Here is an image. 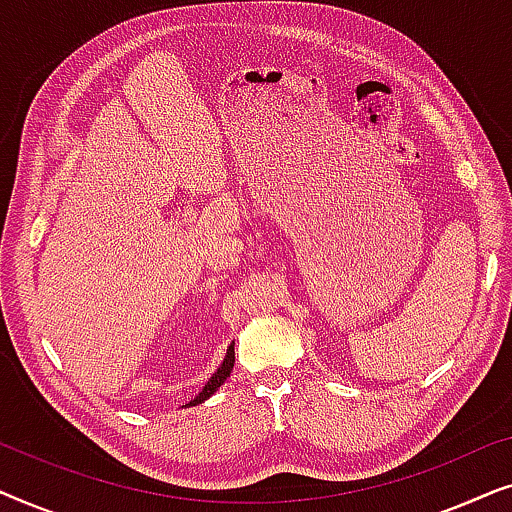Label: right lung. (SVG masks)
<instances>
[{
	"label": "right lung",
	"instance_id": "add662e5",
	"mask_svg": "<svg viewBox=\"0 0 512 512\" xmlns=\"http://www.w3.org/2000/svg\"><path fill=\"white\" fill-rule=\"evenodd\" d=\"M233 366H235V342H233V345H230V347H228L226 361H223V363H221V368H219V370H216V373H214L212 377H209V382L205 384V389H202V391H200V394H198V396H195L191 403H202V401H207V398H209V396H212V394H214V391H216V389H219L223 382H226V377H230V370H233Z\"/></svg>",
	"mask_w": 512,
	"mask_h": 512
}]
</instances>
